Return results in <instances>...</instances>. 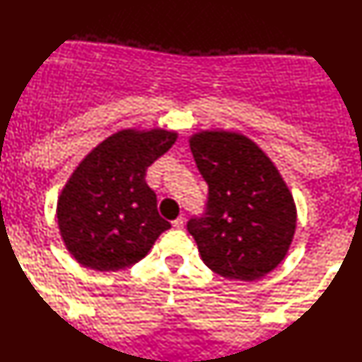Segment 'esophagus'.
Listing matches in <instances>:
<instances>
[{
    "instance_id": "34e87169",
    "label": "esophagus",
    "mask_w": 362,
    "mask_h": 362,
    "mask_svg": "<svg viewBox=\"0 0 362 362\" xmlns=\"http://www.w3.org/2000/svg\"><path fill=\"white\" fill-rule=\"evenodd\" d=\"M172 226L175 227V228H184V226H185V218H184V217L175 218V221L172 222Z\"/></svg>"
}]
</instances>
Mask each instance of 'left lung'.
Listing matches in <instances>:
<instances>
[{
  "label": "left lung",
  "instance_id": "left-lung-1",
  "mask_svg": "<svg viewBox=\"0 0 362 362\" xmlns=\"http://www.w3.org/2000/svg\"><path fill=\"white\" fill-rule=\"evenodd\" d=\"M189 144L209 185L207 217L187 226L200 257L226 279H262L282 262L294 239L292 192L269 155L239 132L200 130Z\"/></svg>",
  "mask_w": 362,
  "mask_h": 362
}]
</instances>
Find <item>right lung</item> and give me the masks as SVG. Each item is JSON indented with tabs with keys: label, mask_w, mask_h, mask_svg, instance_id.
<instances>
[{
	"label": "right lung",
	"mask_w": 362,
	"mask_h": 362,
	"mask_svg": "<svg viewBox=\"0 0 362 362\" xmlns=\"http://www.w3.org/2000/svg\"><path fill=\"white\" fill-rule=\"evenodd\" d=\"M177 136L163 128H125L76 165L57 202L59 235L76 262L100 272L130 267L170 228L145 175Z\"/></svg>",
	"instance_id": "1"
}]
</instances>
